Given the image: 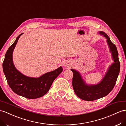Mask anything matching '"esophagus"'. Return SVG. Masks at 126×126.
<instances>
[{
  "mask_svg": "<svg viewBox=\"0 0 126 126\" xmlns=\"http://www.w3.org/2000/svg\"><path fill=\"white\" fill-rule=\"evenodd\" d=\"M70 65H71V64H70V63L69 62V61H66V62H64V64H63V66L64 67H70Z\"/></svg>",
  "mask_w": 126,
  "mask_h": 126,
  "instance_id": "obj_1",
  "label": "esophagus"
}]
</instances>
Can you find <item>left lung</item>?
I'll return each instance as SVG.
<instances>
[{"label": "left lung", "instance_id": "8db88e82", "mask_svg": "<svg viewBox=\"0 0 126 126\" xmlns=\"http://www.w3.org/2000/svg\"><path fill=\"white\" fill-rule=\"evenodd\" d=\"M98 33L106 39L112 60L114 61V63L109 66L101 81L96 85L87 84L79 71L71 69L73 73L72 86L74 91L78 97L87 101H94L109 94L114 88L120 72V64L115 45L112 43L105 32L99 31Z\"/></svg>", "mask_w": 126, "mask_h": 126}]
</instances>
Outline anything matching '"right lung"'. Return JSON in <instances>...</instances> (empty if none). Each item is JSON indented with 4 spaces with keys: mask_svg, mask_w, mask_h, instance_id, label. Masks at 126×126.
Wrapping results in <instances>:
<instances>
[{
    "mask_svg": "<svg viewBox=\"0 0 126 126\" xmlns=\"http://www.w3.org/2000/svg\"><path fill=\"white\" fill-rule=\"evenodd\" d=\"M21 33L6 52L2 64L3 71L10 88L16 94L29 99L44 96L49 91L54 80L62 72V66L44 74L39 78L27 77L16 69L13 61V53Z\"/></svg>",
    "mask_w": 126,
    "mask_h": 126,
    "instance_id": "right-lung-1",
    "label": "right lung"
}]
</instances>
